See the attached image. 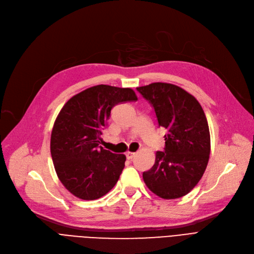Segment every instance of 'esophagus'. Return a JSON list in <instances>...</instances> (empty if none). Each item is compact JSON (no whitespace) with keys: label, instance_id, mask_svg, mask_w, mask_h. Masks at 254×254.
Masks as SVG:
<instances>
[{"label":"esophagus","instance_id":"1","mask_svg":"<svg viewBox=\"0 0 254 254\" xmlns=\"http://www.w3.org/2000/svg\"><path fill=\"white\" fill-rule=\"evenodd\" d=\"M135 155H136L135 152H130V151H127V152L126 153V156H127V159H132V158H134Z\"/></svg>","mask_w":254,"mask_h":254}]
</instances>
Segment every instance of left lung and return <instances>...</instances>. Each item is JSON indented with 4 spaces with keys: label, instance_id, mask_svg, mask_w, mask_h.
Masks as SVG:
<instances>
[{
    "label": "left lung",
    "instance_id": "1",
    "mask_svg": "<svg viewBox=\"0 0 254 254\" xmlns=\"http://www.w3.org/2000/svg\"><path fill=\"white\" fill-rule=\"evenodd\" d=\"M153 107L157 123L168 130L165 151L143 173L147 188L159 197L178 198L201 180L210 154V131L202 106L183 88L164 82L137 87Z\"/></svg>",
    "mask_w": 254,
    "mask_h": 254
}]
</instances>
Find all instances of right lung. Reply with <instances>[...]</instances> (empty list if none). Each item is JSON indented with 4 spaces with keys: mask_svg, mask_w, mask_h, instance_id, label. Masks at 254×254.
Segmentation results:
<instances>
[{
    "mask_svg": "<svg viewBox=\"0 0 254 254\" xmlns=\"http://www.w3.org/2000/svg\"><path fill=\"white\" fill-rule=\"evenodd\" d=\"M137 100L131 88L100 84L64 105L51 131L50 152L59 179L75 196L92 201L114 188L126 155L99 146L102 130L115 105Z\"/></svg>",
    "mask_w": 254,
    "mask_h": 254,
    "instance_id": "add662e5",
    "label": "right lung"
}]
</instances>
